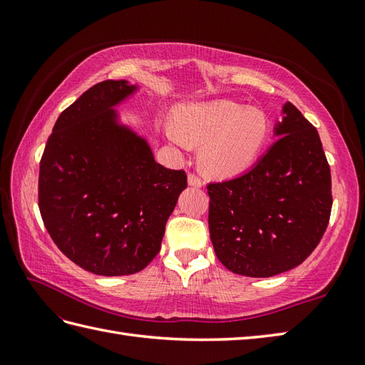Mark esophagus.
Instances as JSON below:
<instances>
[{
  "mask_svg": "<svg viewBox=\"0 0 365 365\" xmlns=\"http://www.w3.org/2000/svg\"><path fill=\"white\" fill-rule=\"evenodd\" d=\"M188 185H190V187H192V188H200V187H202V180H200V178H199L197 175L190 174V177H188Z\"/></svg>",
  "mask_w": 365,
  "mask_h": 365,
  "instance_id": "obj_1",
  "label": "esophagus"
}]
</instances>
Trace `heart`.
Wrapping results in <instances>:
<instances>
[{
  "label": "heart",
  "instance_id": "obj_1",
  "mask_svg": "<svg viewBox=\"0 0 365 365\" xmlns=\"http://www.w3.org/2000/svg\"><path fill=\"white\" fill-rule=\"evenodd\" d=\"M166 133L180 147L202 144L199 161L207 174L232 177L257 160L269 135V120L255 108L213 100L180 108Z\"/></svg>",
  "mask_w": 365,
  "mask_h": 365
}]
</instances>
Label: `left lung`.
Masks as SVG:
<instances>
[{"label": "left lung", "instance_id": "8db88e82", "mask_svg": "<svg viewBox=\"0 0 365 365\" xmlns=\"http://www.w3.org/2000/svg\"><path fill=\"white\" fill-rule=\"evenodd\" d=\"M274 138L247 173L207 185L215 254L235 274L271 277L298 267L328 227L331 170L319 131L287 102Z\"/></svg>", "mask_w": 365, "mask_h": 365}]
</instances>
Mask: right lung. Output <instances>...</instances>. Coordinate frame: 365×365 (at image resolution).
<instances>
[{
    "instance_id": "1",
    "label": "right lung",
    "mask_w": 365,
    "mask_h": 365,
    "mask_svg": "<svg viewBox=\"0 0 365 365\" xmlns=\"http://www.w3.org/2000/svg\"><path fill=\"white\" fill-rule=\"evenodd\" d=\"M138 84L106 80L61 113L38 169V210L64 255L98 276L144 269L160 252L187 174L155 161L115 106Z\"/></svg>"
}]
</instances>
